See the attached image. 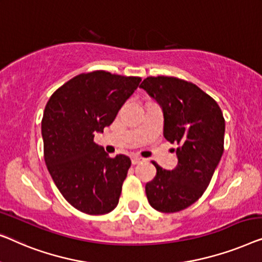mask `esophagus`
Returning <instances> with one entry per match:
<instances>
[{"mask_svg":"<svg viewBox=\"0 0 262 262\" xmlns=\"http://www.w3.org/2000/svg\"><path fill=\"white\" fill-rule=\"evenodd\" d=\"M141 161H143V158H141V157L135 156V157L132 158V164L133 165H138V164L141 163Z\"/></svg>","mask_w":262,"mask_h":262,"instance_id":"obj_1","label":"esophagus"}]
</instances>
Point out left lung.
Returning <instances> with one entry per match:
<instances>
[{
    "label": "left lung",
    "instance_id": "obj_1",
    "mask_svg": "<svg viewBox=\"0 0 262 262\" xmlns=\"http://www.w3.org/2000/svg\"><path fill=\"white\" fill-rule=\"evenodd\" d=\"M163 106L164 136L178 143V165L160 167L146 184L147 200L161 212L186 209L202 197L224 150V117L211 96L177 77H147L140 84Z\"/></svg>",
    "mask_w": 262,
    "mask_h": 262
}]
</instances>
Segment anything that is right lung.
Wrapping results in <instances>:
<instances>
[{"instance_id":"right-lung-1","label":"right lung","mask_w":262,"mask_h":262,"mask_svg":"<svg viewBox=\"0 0 262 262\" xmlns=\"http://www.w3.org/2000/svg\"><path fill=\"white\" fill-rule=\"evenodd\" d=\"M140 77L104 70L80 73L54 91L43 110V158L62 197L79 211L103 215L116 208L132 161L110 158L94 141L110 126Z\"/></svg>"}]
</instances>
